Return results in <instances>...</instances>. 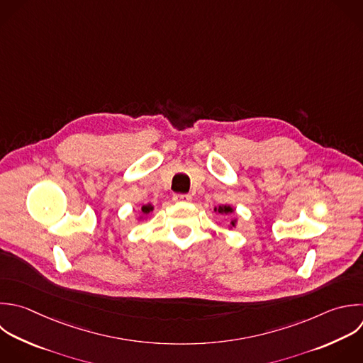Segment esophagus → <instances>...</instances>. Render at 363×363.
Returning <instances> with one entry per match:
<instances>
[{"instance_id": "34e87169", "label": "esophagus", "mask_w": 363, "mask_h": 363, "mask_svg": "<svg viewBox=\"0 0 363 363\" xmlns=\"http://www.w3.org/2000/svg\"><path fill=\"white\" fill-rule=\"evenodd\" d=\"M173 201H176V203H189V201H191V196L190 194H174Z\"/></svg>"}]
</instances>
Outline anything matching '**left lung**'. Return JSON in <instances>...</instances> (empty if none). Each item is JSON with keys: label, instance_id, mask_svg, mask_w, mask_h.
<instances>
[{"label": "left lung", "instance_id": "left-lung-1", "mask_svg": "<svg viewBox=\"0 0 363 363\" xmlns=\"http://www.w3.org/2000/svg\"><path fill=\"white\" fill-rule=\"evenodd\" d=\"M234 211H235V208H234L233 206H230V204H220V206L214 207V213H218V214H221V216H230V214H233ZM237 223H238V218H231L230 225H228V230L235 228Z\"/></svg>", "mask_w": 363, "mask_h": 363}]
</instances>
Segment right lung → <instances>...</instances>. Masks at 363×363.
<instances>
[{
  "mask_svg": "<svg viewBox=\"0 0 363 363\" xmlns=\"http://www.w3.org/2000/svg\"><path fill=\"white\" fill-rule=\"evenodd\" d=\"M153 211V206L149 203V204H145L142 206V214L139 216V220H145L150 213Z\"/></svg>",
  "mask_w": 363,
  "mask_h": 363,
  "instance_id": "1",
  "label": "right lung"
}]
</instances>
